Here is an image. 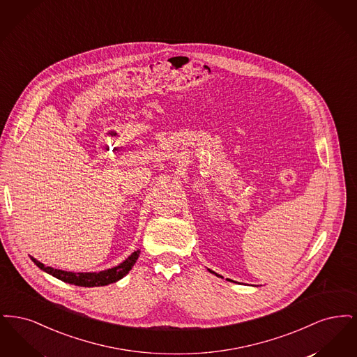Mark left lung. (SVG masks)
<instances>
[{
	"instance_id": "1",
	"label": "left lung",
	"mask_w": 357,
	"mask_h": 357,
	"mask_svg": "<svg viewBox=\"0 0 357 357\" xmlns=\"http://www.w3.org/2000/svg\"><path fill=\"white\" fill-rule=\"evenodd\" d=\"M210 272H211V271H210ZM211 273H214V272H211ZM214 274H215V275H218V274H217V273H214ZM218 277H221V278H223V277H222V275H218ZM227 281H231V280H229V278H227Z\"/></svg>"
}]
</instances>
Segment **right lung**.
<instances>
[{
  "mask_svg": "<svg viewBox=\"0 0 357 357\" xmlns=\"http://www.w3.org/2000/svg\"><path fill=\"white\" fill-rule=\"evenodd\" d=\"M140 255V250L137 249L128 258H126L121 264L118 266H114L111 269H105L102 272H89V273H73L66 272V271H60V269H53L51 266H45L44 264H41L40 261H37L33 257L32 261L34 264L45 273L51 274L53 277H56L57 280H61L67 284L72 285H77V287H84V288H93V287H104V285H109L114 284L116 281L121 280L126 274L132 269V266L135 265L136 259Z\"/></svg>",
  "mask_w": 357,
  "mask_h": 357,
  "instance_id": "right-lung-1",
  "label": "right lung"
}]
</instances>
